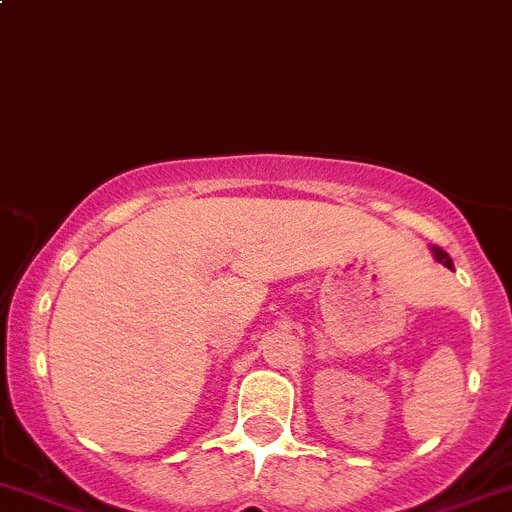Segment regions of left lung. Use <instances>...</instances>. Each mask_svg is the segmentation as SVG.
Returning a JSON list of instances; mask_svg holds the SVG:
<instances>
[{"label":"left lung","mask_w":512,"mask_h":512,"mask_svg":"<svg viewBox=\"0 0 512 512\" xmlns=\"http://www.w3.org/2000/svg\"><path fill=\"white\" fill-rule=\"evenodd\" d=\"M430 250H433V257L440 262V265H445V267H448V270H455L453 260H450V255L443 250V247H435L433 245V247H430Z\"/></svg>","instance_id":"obj_1"}]
</instances>
